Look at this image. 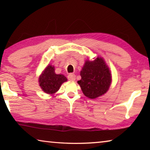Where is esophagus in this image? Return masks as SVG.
I'll list each match as a JSON object with an SVG mask.
<instances>
[{
    "mask_svg": "<svg viewBox=\"0 0 150 150\" xmlns=\"http://www.w3.org/2000/svg\"><path fill=\"white\" fill-rule=\"evenodd\" d=\"M67 78L69 81H74L75 80V75L74 74H73V73H70V74L68 75Z\"/></svg>",
    "mask_w": 150,
    "mask_h": 150,
    "instance_id": "obj_1",
    "label": "esophagus"
}]
</instances>
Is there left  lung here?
<instances>
[{
    "label": "left lung",
    "mask_w": 150,
    "mask_h": 150,
    "mask_svg": "<svg viewBox=\"0 0 150 150\" xmlns=\"http://www.w3.org/2000/svg\"><path fill=\"white\" fill-rule=\"evenodd\" d=\"M80 75L81 79L77 81L78 84L83 94L91 99L103 95L110 86L111 73L105 60L100 57L94 61L86 60Z\"/></svg>",
    "instance_id": "8db88e82"
}]
</instances>
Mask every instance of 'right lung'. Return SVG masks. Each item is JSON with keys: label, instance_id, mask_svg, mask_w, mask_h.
<instances>
[{"label": "right lung", "instance_id": "obj_1", "mask_svg": "<svg viewBox=\"0 0 150 150\" xmlns=\"http://www.w3.org/2000/svg\"><path fill=\"white\" fill-rule=\"evenodd\" d=\"M67 81V79L63 75L55 73L54 66L48 65L40 75L39 84L45 93L53 95L59 89L62 83Z\"/></svg>", "mask_w": 150, "mask_h": 150}]
</instances>
